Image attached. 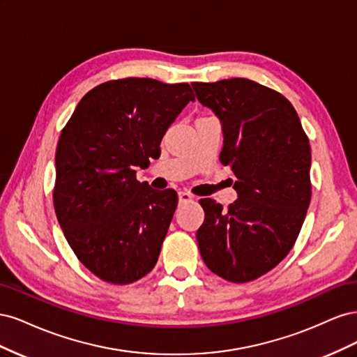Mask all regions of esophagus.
I'll return each instance as SVG.
<instances>
[{
  "mask_svg": "<svg viewBox=\"0 0 357 357\" xmlns=\"http://www.w3.org/2000/svg\"><path fill=\"white\" fill-rule=\"evenodd\" d=\"M193 199V197L190 195L189 192H178V201L180 202H190Z\"/></svg>",
  "mask_w": 357,
  "mask_h": 357,
  "instance_id": "1",
  "label": "esophagus"
}]
</instances>
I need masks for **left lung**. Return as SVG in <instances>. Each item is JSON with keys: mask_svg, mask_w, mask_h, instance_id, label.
<instances>
[{"mask_svg": "<svg viewBox=\"0 0 357 357\" xmlns=\"http://www.w3.org/2000/svg\"><path fill=\"white\" fill-rule=\"evenodd\" d=\"M219 117L220 162L232 169L238 199L228 210L199 201V253L214 274L245 283L278 265L294 247L311 199V149L296 110L282 93L248 79L192 83Z\"/></svg>", "mask_w": 357, "mask_h": 357, "instance_id": "left-lung-1", "label": "left lung"}]
</instances>
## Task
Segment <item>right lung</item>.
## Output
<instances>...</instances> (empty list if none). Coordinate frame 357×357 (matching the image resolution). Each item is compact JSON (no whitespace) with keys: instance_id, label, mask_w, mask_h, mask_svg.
<instances>
[{"instance_id":"obj_1","label":"right lung","mask_w":357,"mask_h":357,"mask_svg":"<svg viewBox=\"0 0 357 357\" xmlns=\"http://www.w3.org/2000/svg\"><path fill=\"white\" fill-rule=\"evenodd\" d=\"M195 101L188 83L105 82L86 93L62 129L53 205L79 261L113 284L155 268L177 207V193L135 177L160 152L167 129Z\"/></svg>"}]
</instances>
